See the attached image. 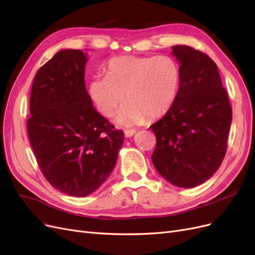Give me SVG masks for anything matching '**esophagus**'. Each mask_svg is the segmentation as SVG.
<instances>
[{
  "label": "esophagus",
  "mask_w": 255,
  "mask_h": 255,
  "mask_svg": "<svg viewBox=\"0 0 255 255\" xmlns=\"http://www.w3.org/2000/svg\"><path fill=\"white\" fill-rule=\"evenodd\" d=\"M135 133H136V130H135V129H132V128H130V129H126V130H125V134H126L127 137H132Z\"/></svg>",
  "instance_id": "1"
}]
</instances>
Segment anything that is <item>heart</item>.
Returning a JSON list of instances; mask_svg holds the SVG:
<instances>
[{
    "label": "heart",
    "mask_w": 255,
    "mask_h": 255,
    "mask_svg": "<svg viewBox=\"0 0 255 255\" xmlns=\"http://www.w3.org/2000/svg\"><path fill=\"white\" fill-rule=\"evenodd\" d=\"M105 72L91 79L90 98L105 117H112L125 100L128 101L116 117L125 127L166 114L175 101L181 82L179 65L167 55L115 57L107 63Z\"/></svg>",
    "instance_id": "1"
}]
</instances>
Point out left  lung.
Here are the masks:
<instances>
[{"mask_svg":"<svg viewBox=\"0 0 255 255\" xmlns=\"http://www.w3.org/2000/svg\"><path fill=\"white\" fill-rule=\"evenodd\" d=\"M172 55L180 63V87L171 109L150 127L156 137L152 161L168 182L191 188L225 158L232 109L210 56L188 45H173Z\"/></svg>","mask_w":255,"mask_h":255,"instance_id":"1","label":"left lung"}]
</instances>
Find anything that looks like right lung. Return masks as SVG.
<instances>
[{
  "mask_svg": "<svg viewBox=\"0 0 255 255\" xmlns=\"http://www.w3.org/2000/svg\"><path fill=\"white\" fill-rule=\"evenodd\" d=\"M87 57L61 50L37 71L27 134L43 176L64 194L85 197L112 173L125 134L100 115L85 86Z\"/></svg>",
  "mask_w": 255,
  "mask_h": 255,
  "instance_id": "obj_1",
  "label": "right lung"
}]
</instances>
